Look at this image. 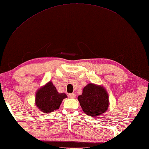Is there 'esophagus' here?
<instances>
[{
  "mask_svg": "<svg viewBox=\"0 0 149 149\" xmlns=\"http://www.w3.org/2000/svg\"><path fill=\"white\" fill-rule=\"evenodd\" d=\"M68 96L69 97V98H75V97H76V95L75 94H74V93H72V94H69L68 95Z\"/></svg>",
  "mask_w": 149,
  "mask_h": 149,
  "instance_id": "esophagus-1",
  "label": "esophagus"
}]
</instances>
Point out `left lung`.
<instances>
[{
    "mask_svg": "<svg viewBox=\"0 0 149 149\" xmlns=\"http://www.w3.org/2000/svg\"><path fill=\"white\" fill-rule=\"evenodd\" d=\"M78 100L84 113L92 117L104 113L109 106V95L105 88L93 83L84 87Z\"/></svg>",
    "mask_w": 149,
    "mask_h": 149,
    "instance_id": "1",
    "label": "left lung"
}]
</instances>
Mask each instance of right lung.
Wrapping results in <instances>:
<instances>
[{
    "instance_id": "1",
    "label": "right lung",
    "mask_w": 149,
    "mask_h": 149,
    "mask_svg": "<svg viewBox=\"0 0 149 149\" xmlns=\"http://www.w3.org/2000/svg\"><path fill=\"white\" fill-rule=\"evenodd\" d=\"M68 98L65 93H59L52 81H49L36 91L35 105L44 113H49L58 109L62 100Z\"/></svg>"
}]
</instances>
